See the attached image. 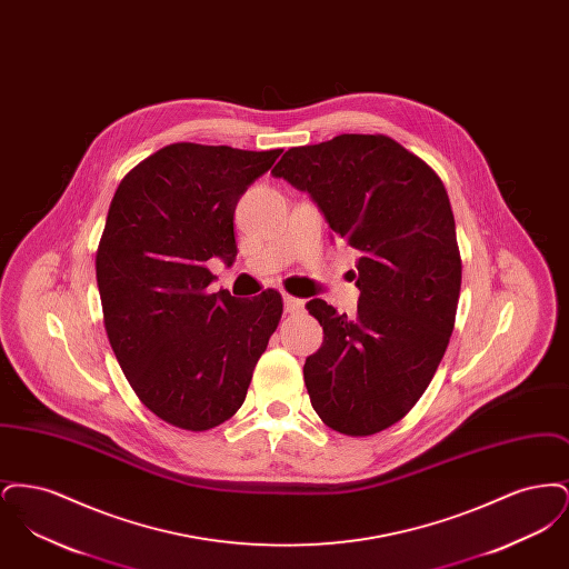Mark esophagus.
<instances>
[{"instance_id": "obj_1", "label": "esophagus", "mask_w": 569, "mask_h": 569, "mask_svg": "<svg viewBox=\"0 0 569 569\" xmlns=\"http://www.w3.org/2000/svg\"><path fill=\"white\" fill-rule=\"evenodd\" d=\"M283 309H286V313H290V316H298V313L305 311V300L286 295V297H283Z\"/></svg>"}]
</instances>
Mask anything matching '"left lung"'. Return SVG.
Masks as SVG:
<instances>
[{
	"instance_id": "obj_1",
	"label": "left lung",
	"mask_w": 569,
	"mask_h": 569,
	"mask_svg": "<svg viewBox=\"0 0 569 569\" xmlns=\"http://www.w3.org/2000/svg\"><path fill=\"white\" fill-rule=\"evenodd\" d=\"M272 174L309 191L332 234L360 251L353 316L307 302L325 328L302 367L311 406L332 431L379 433L425 395L455 328L462 264L448 191L383 134L292 147Z\"/></svg>"
}]
</instances>
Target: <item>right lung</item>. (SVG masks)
<instances>
[{"label": "right lung", "mask_w": 569, "mask_h": 569, "mask_svg": "<svg viewBox=\"0 0 569 569\" xmlns=\"http://www.w3.org/2000/svg\"><path fill=\"white\" fill-rule=\"evenodd\" d=\"M281 151L174 142L112 196L96 253L104 328L136 397L172 427L209 431L232 418L281 320L277 290H207V262L237 258L239 198Z\"/></svg>", "instance_id": "add662e5"}]
</instances>
